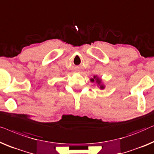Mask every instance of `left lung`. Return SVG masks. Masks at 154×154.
<instances>
[{
  "label": "left lung",
  "mask_w": 154,
  "mask_h": 154,
  "mask_svg": "<svg viewBox=\"0 0 154 154\" xmlns=\"http://www.w3.org/2000/svg\"><path fill=\"white\" fill-rule=\"evenodd\" d=\"M90 81L91 82H95V83L97 84V86L98 87L100 88V89H104L105 88V84H103V80H102L101 78H100L99 77L97 76V75H94V78H91L90 79Z\"/></svg>",
  "instance_id": "left-lung-1"
}]
</instances>
